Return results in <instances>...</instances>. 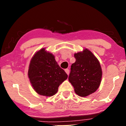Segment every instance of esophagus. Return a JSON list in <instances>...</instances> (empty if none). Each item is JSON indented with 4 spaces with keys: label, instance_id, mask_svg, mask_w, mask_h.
<instances>
[{
    "label": "esophagus",
    "instance_id": "esophagus-1",
    "mask_svg": "<svg viewBox=\"0 0 126 126\" xmlns=\"http://www.w3.org/2000/svg\"><path fill=\"white\" fill-rule=\"evenodd\" d=\"M65 72H66V73H67L68 75H69V70L68 69H65Z\"/></svg>",
    "mask_w": 126,
    "mask_h": 126
}]
</instances>
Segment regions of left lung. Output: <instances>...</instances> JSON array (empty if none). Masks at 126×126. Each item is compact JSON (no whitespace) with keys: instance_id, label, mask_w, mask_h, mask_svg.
Segmentation results:
<instances>
[{"instance_id":"left-lung-1","label":"left lung","mask_w":126,"mask_h":126,"mask_svg":"<svg viewBox=\"0 0 126 126\" xmlns=\"http://www.w3.org/2000/svg\"><path fill=\"white\" fill-rule=\"evenodd\" d=\"M75 63L71 65L68 80L76 93L86 97L96 91L101 84L102 71L98 60L90 50L75 53Z\"/></svg>"}]
</instances>
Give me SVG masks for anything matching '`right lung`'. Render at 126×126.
Returning <instances> with one entry per match:
<instances>
[{"label":"right lung","instance_id":"right-lung-1","mask_svg":"<svg viewBox=\"0 0 126 126\" xmlns=\"http://www.w3.org/2000/svg\"><path fill=\"white\" fill-rule=\"evenodd\" d=\"M28 77L36 92L50 97L57 92L59 86L67 79L68 75L59 67L54 55L42 48L31 59Z\"/></svg>","mask_w":126,"mask_h":126}]
</instances>
